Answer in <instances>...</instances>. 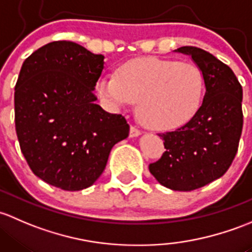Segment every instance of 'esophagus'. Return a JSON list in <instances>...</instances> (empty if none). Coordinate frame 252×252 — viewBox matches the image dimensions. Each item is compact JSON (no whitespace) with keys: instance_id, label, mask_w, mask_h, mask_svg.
<instances>
[{"instance_id":"obj_1","label":"esophagus","mask_w":252,"mask_h":252,"mask_svg":"<svg viewBox=\"0 0 252 252\" xmlns=\"http://www.w3.org/2000/svg\"><path fill=\"white\" fill-rule=\"evenodd\" d=\"M139 134H141V131L136 126H131V128H129V137L133 138V137H138Z\"/></svg>"}]
</instances>
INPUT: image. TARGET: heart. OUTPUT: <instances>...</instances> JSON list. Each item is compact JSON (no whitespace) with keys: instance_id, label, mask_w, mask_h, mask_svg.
<instances>
[{"instance_id":"b5f03b06","label":"heart","mask_w":252,"mask_h":252,"mask_svg":"<svg viewBox=\"0 0 252 252\" xmlns=\"http://www.w3.org/2000/svg\"><path fill=\"white\" fill-rule=\"evenodd\" d=\"M104 99L118 107L138 102L137 115L150 128L172 129L188 123L201 104L204 76L190 63L148 58L121 66L98 85Z\"/></svg>"}]
</instances>
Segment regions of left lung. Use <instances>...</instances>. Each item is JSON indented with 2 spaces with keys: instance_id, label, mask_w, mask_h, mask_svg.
Instances as JSON below:
<instances>
[{
  "instance_id": "1",
  "label": "left lung",
  "mask_w": 252,
  "mask_h": 252,
  "mask_svg": "<svg viewBox=\"0 0 252 252\" xmlns=\"http://www.w3.org/2000/svg\"><path fill=\"white\" fill-rule=\"evenodd\" d=\"M204 76L201 107L180 128L159 134L166 152L149 171L172 190L189 191L222 177L234 160L243 131V88L233 70L204 49L184 46Z\"/></svg>"
}]
</instances>
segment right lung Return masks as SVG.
<instances>
[{
    "mask_svg": "<svg viewBox=\"0 0 252 252\" xmlns=\"http://www.w3.org/2000/svg\"><path fill=\"white\" fill-rule=\"evenodd\" d=\"M104 56L71 41H54L25 59L14 88L20 150L33 173L63 190L92 186L111 148L128 137L120 114L95 104Z\"/></svg>",
    "mask_w": 252,
    "mask_h": 252,
    "instance_id": "right-lung-1",
    "label": "right lung"
}]
</instances>
